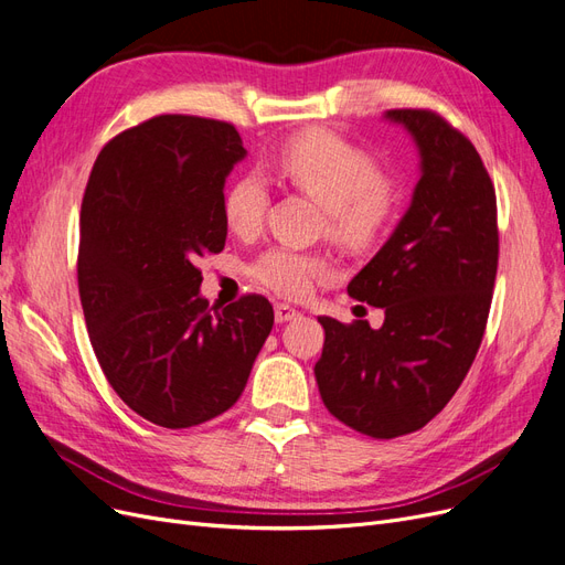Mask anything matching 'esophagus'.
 Listing matches in <instances>:
<instances>
[{
    "mask_svg": "<svg viewBox=\"0 0 565 565\" xmlns=\"http://www.w3.org/2000/svg\"><path fill=\"white\" fill-rule=\"evenodd\" d=\"M301 313L297 311V309H292V306L289 303H278L276 306V320L278 322H287V320H295V318H299Z\"/></svg>",
    "mask_w": 565,
    "mask_h": 565,
    "instance_id": "obj_1",
    "label": "esophagus"
}]
</instances>
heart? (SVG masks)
Here are the masks:
<instances>
[{
  "label": "heart",
  "instance_id": "1",
  "mask_svg": "<svg viewBox=\"0 0 565 565\" xmlns=\"http://www.w3.org/2000/svg\"><path fill=\"white\" fill-rule=\"evenodd\" d=\"M276 169L282 181L313 198L328 216V233L349 247H367L388 228L398 210V191L363 148L328 129H309L287 139ZM268 207L262 177L245 174L224 198L226 226L235 235H252ZM330 273V262L313 252L270 247L252 264L256 282L285 297H306L313 280Z\"/></svg>",
  "mask_w": 565,
  "mask_h": 565
}]
</instances>
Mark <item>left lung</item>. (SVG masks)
Segmentation results:
<instances>
[{
    "instance_id": "obj_1",
    "label": "left lung",
    "mask_w": 565,
    "mask_h": 565,
    "mask_svg": "<svg viewBox=\"0 0 565 565\" xmlns=\"http://www.w3.org/2000/svg\"><path fill=\"white\" fill-rule=\"evenodd\" d=\"M419 150L413 202L384 247L349 282L384 324L320 316V398L372 438L413 434L465 382L481 347L498 276V200L465 134L431 110H388Z\"/></svg>"
}]
</instances>
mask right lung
Instances as JSON below:
<instances>
[{
	"label": "right lung",
	"instance_id": "add662e5",
	"mask_svg": "<svg viewBox=\"0 0 565 565\" xmlns=\"http://www.w3.org/2000/svg\"><path fill=\"white\" fill-rule=\"evenodd\" d=\"M247 156L218 119L160 115L117 134L94 162L79 214L77 282L106 380L136 415L188 429L241 398L273 306L200 297L202 256L226 245L224 183Z\"/></svg>",
	"mask_w": 565,
	"mask_h": 565
}]
</instances>
